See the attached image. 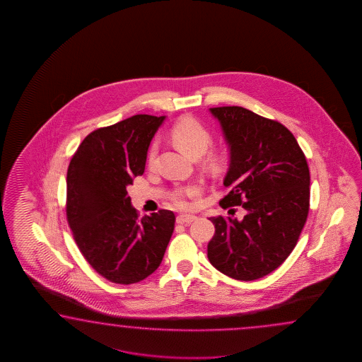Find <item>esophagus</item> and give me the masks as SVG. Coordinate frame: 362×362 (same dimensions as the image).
Listing matches in <instances>:
<instances>
[{
	"label": "esophagus",
	"instance_id": "34e87169",
	"mask_svg": "<svg viewBox=\"0 0 362 362\" xmlns=\"http://www.w3.org/2000/svg\"><path fill=\"white\" fill-rule=\"evenodd\" d=\"M194 220H197V216L194 215H178L177 218H176V221L178 223H192Z\"/></svg>",
	"mask_w": 362,
	"mask_h": 362
}]
</instances>
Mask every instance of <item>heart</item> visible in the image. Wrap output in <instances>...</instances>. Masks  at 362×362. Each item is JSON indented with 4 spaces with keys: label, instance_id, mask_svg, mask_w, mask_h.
I'll return each instance as SVG.
<instances>
[{
    "label": "heart",
    "instance_id": "obj_1",
    "mask_svg": "<svg viewBox=\"0 0 362 362\" xmlns=\"http://www.w3.org/2000/svg\"><path fill=\"white\" fill-rule=\"evenodd\" d=\"M172 139L187 154L202 155L212 142V133L204 124L197 117L186 116L173 125L170 131ZM156 154V146L151 147L148 154V162L154 160ZM208 165L211 168H220L225 163V154L223 151H212L207 158ZM202 187L198 184H189L175 189L170 192V198L173 204L178 208H190L192 206V198L198 197Z\"/></svg>",
    "mask_w": 362,
    "mask_h": 362
}]
</instances>
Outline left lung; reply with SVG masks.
Listing matches in <instances>:
<instances>
[{"label": "left lung", "instance_id": "1", "mask_svg": "<svg viewBox=\"0 0 362 362\" xmlns=\"http://www.w3.org/2000/svg\"><path fill=\"white\" fill-rule=\"evenodd\" d=\"M230 151L220 206L245 217H211L209 262L228 277L254 281L277 269L296 246L309 212V168L293 133L239 106L209 108ZM234 212V209L230 208Z\"/></svg>", "mask_w": 362, "mask_h": 362}]
</instances>
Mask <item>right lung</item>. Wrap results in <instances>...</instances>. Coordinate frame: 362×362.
<instances>
[{"label":"right lung","mask_w":362,"mask_h":362,"mask_svg":"<svg viewBox=\"0 0 362 362\" xmlns=\"http://www.w3.org/2000/svg\"><path fill=\"white\" fill-rule=\"evenodd\" d=\"M164 119L134 115L92 132L69 162V228L85 260L114 284H137L153 274L175 229L172 211L139 217L127 192L144 173L150 142Z\"/></svg>","instance_id":"add662e5"}]
</instances>
